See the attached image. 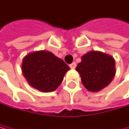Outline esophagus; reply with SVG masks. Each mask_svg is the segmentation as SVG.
<instances>
[{
  "label": "esophagus",
  "mask_w": 129,
  "mask_h": 129,
  "mask_svg": "<svg viewBox=\"0 0 129 129\" xmlns=\"http://www.w3.org/2000/svg\"><path fill=\"white\" fill-rule=\"evenodd\" d=\"M69 66H70V68L72 69H74L76 68V66H77V64H76L75 62H73V63H72Z\"/></svg>",
  "instance_id": "1"
}]
</instances>
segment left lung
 <instances>
[{
	"label": "left lung",
	"mask_w": 129,
	"mask_h": 129,
	"mask_svg": "<svg viewBox=\"0 0 129 129\" xmlns=\"http://www.w3.org/2000/svg\"><path fill=\"white\" fill-rule=\"evenodd\" d=\"M115 60L100 51H90L81 56L76 70L88 91L99 92L107 87L116 74Z\"/></svg>",
	"instance_id": "8db88e82"
}]
</instances>
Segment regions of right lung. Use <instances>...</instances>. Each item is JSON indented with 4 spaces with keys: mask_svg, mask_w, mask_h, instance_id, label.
<instances>
[{
    "mask_svg": "<svg viewBox=\"0 0 129 129\" xmlns=\"http://www.w3.org/2000/svg\"><path fill=\"white\" fill-rule=\"evenodd\" d=\"M69 69L63 60L46 50L30 52L22 60V73L28 83L44 92L56 90Z\"/></svg>",
    "mask_w": 129,
    "mask_h": 129,
    "instance_id": "1",
    "label": "right lung"
}]
</instances>
